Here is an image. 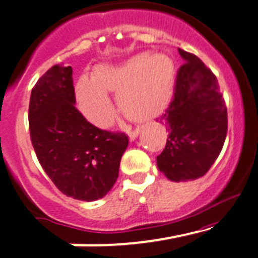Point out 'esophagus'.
<instances>
[{
    "label": "esophagus",
    "mask_w": 258,
    "mask_h": 258,
    "mask_svg": "<svg viewBox=\"0 0 258 258\" xmlns=\"http://www.w3.org/2000/svg\"><path fill=\"white\" fill-rule=\"evenodd\" d=\"M139 134H140V128H136V130H134V131H128L130 140L131 141L136 140V137L139 136Z\"/></svg>",
    "instance_id": "1"
}]
</instances>
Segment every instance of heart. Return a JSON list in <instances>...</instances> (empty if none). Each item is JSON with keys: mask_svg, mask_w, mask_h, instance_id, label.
<instances>
[{"mask_svg": "<svg viewBox=\"0 0 258 258\" xmlns=\"http://www.w3.org/2000/svg\"><path fill=\"white\" fill-rule=\"evenodd\" d=\"M175 85V64L163 53L143 52L119 64H100L91 78L83 76L75 85L78 105L89 122L107 128L114 121L108 91H118L122 112L134 121L159 117L170 104Z\"/></svg>", "mask_w": 258, "mask_h": 258, "instance_id": "b5f03b06", "label": "heart"}]
</instances>
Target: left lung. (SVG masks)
<instances>
[{"mask_svg":"<svg viewBox=\"0 0 258 258\" xmlns=\"http://www.w3.org/2000/svg\"><path fill=\"white\" fill-rule=\"evenodd\" d=\"M184 64L178 70L174 98L160 117L168 132L159 170L173 182L205 175L223 149L228 130L227 107L216 76L195 54L178 49Z\"/></svg>","mask_w":258,"mask_h":258,"instance_id":"left-lung-1","label":"left lung"}]
</instances>
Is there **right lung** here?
<instances>
[{
  "instance_id": "add662e5",
  "label": "right lung",
  "mask_w": 258,
  "mask_h": 258,
  "mask_svg": "<svg viewBox=\"0 0 258 258\" xmlns=\"http://www.w3.org/2000/svg\"><path fill=\"white\" fill-rule=\"evenodd\" d=\"M75 104L71 66L54 64L31 90L30 139L40 165L57 188L90 202L112 189L128 137L96 128Z\"/></svg>"
}]
</instances>
